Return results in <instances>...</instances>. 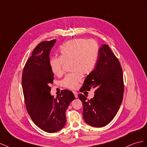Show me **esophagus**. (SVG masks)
Segmentation results:
<instances>
[{
	"instance_id": "obj_1",
	"label": "esophagus",
	"mask_w": 147,
	"mask_h": 147,
	"mask_svg": "<svg viewBox=\"0 0 147 147\" xmlns=\"http://www.w3.org/2000/svg\"><path fill=\"white\" fill-rule=\"evenodd\" d=\"M73 94H74V97H76V98H78V93L77 92H76V91H74L73 92Z\"/></svg>"
}]
</instances>
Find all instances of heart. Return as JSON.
<instances>
[{
	"label": "heart",
	"mask_w": 147,
	"mask_h": 147,
	"mask_svg": "<svg viewBox=\"0 0 147 147\" xmlns=\"http://www.w3.org/2000/svg\"><path fill=\"white\" fill-rule=\"evenodd\" d=\"M98 55L99 47L95 40H71L61 46L60 57L50 60V68L54 74L61 76L65 64L70 63V69L73 72L66 75L61 84L68 89H76L82 80V73L89 74L94 70Z\"/></svg>",
	"instance_id": "obj_1"
}]
</instances>
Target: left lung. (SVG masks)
I'll list each match as a JSON object with an SVG mask.
<instances>
[{
  "instance_id": "left-lung-1",
  "label": "left lung",
  "mask_w": 147,
  "mask_h": 147,
  "mask_svg": "<svg viewBox=\"0 0 147 147\" xmlns=\"http://www.w3.org/2000/svg\"><path fill=\"white\" fill-rule=\"evenodd\" d=\"M123 69L118 58L108 45H102L94 70L86 77L80 92L94 89L90 100L79 94L86 123L101 127L115 118L122 103L124 94Z\"/></svg>"
}]
</instances>
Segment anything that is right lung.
Returning <instances> with one entry per match:
<instances>
[{"label": "right lung", "mask_w": 147, "mask_h": 147, "mask_svg": "<svg viewBox=\"0 0 147 147\" xmlns=\"http://www.w3.org/2000/svg\"><path fill=\"white\" fill-rule=\"evenodd\" d=\"M56 39L41 42L27 60L22 74V88L25 105L34 123L43 131H60L66 122L65 112L75 97L69 90L61 91L60 97L50 94L49 85L53 82L50 68L49 53Z\"/></svg>", "instance_id": "obj_1"}]
</instances>
